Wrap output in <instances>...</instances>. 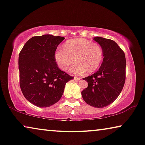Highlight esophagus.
Listing matches in <instances>:
<instances>
[{"label":"esophagus","instance_id":"obj_1","mask_svg":"<svg viewBox=\"0 0 145 145\" xmlns=\"http://www.w3.org/2000/svg\"><path fill=\"white\" fill-rule=\"evenodd\" d=\"M74 80H80L81 79V78H80V77H74Z\"/></svg>","mask_w":145,"mask_h":145}]
</instances>
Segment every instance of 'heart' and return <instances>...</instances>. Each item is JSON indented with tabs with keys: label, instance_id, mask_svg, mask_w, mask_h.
I'll use <instances>...</instances> for the list:
<instances>
[{
	"label": "heart",
	"instance_id": "obj_1",
	"mask_svg": "<svg viewBox=\"0 0 145 145\" xmlns=\"http://www.w3.org/2000/svg\"><path fill=\"white\" fill-rule=\"evenodd\" d=\"M54 57L58 67L69 70L72 74L82 75L86 72L91 73L99 67L103 60L104 52L101 46L85 39H71L67 41L63 48L57 50Z\"/></svg>",
	"mask_w": 145,
	"mask_h": 145
}]
</instances>
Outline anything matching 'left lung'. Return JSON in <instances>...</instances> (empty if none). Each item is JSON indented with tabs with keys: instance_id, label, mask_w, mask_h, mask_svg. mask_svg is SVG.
Masks as SVG:
<instances>
[{
	"instance_id": "obj_1",
	"label": "left lung",
	"mask_w": 145,
	"mask_h": 145,
	"mask_svg": "<svg viewBox=\"0 0 145 145\" xmlns=\"http://www.w3.org/2000/svg\"><path fill=\"white\" fill-rule=\"evenodd\" d=\"M95 40L103 50L104 58L99 70L83 78L88 86L82 91L87 104L103 108L112 103L118 97L125 80V54L114 40L96 37Z\"/></svg>"
}]
</instances>
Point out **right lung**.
<instances>
[{
  "label": "right lung",
  "instance_id": "obj_1",
  "mask_svg": "<svg viewBox=\"0 0 145 145\" xmlns=\"http://www.w3.org/2000/svg\"><path fill=\"white\" fill-rule=\"evenodd\" d=\"M65 39L51 35L33 37L19 54L20 86L24 97L39 107H48L62 97L68 81L74 78L61 71L54 54Z\"/></svg>",
  "mask_w": 145,
  "mask_h": 145
}]
</instances>
